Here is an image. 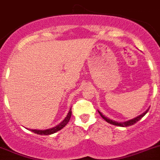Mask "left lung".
<instances>
[{
	"instance_id": "obj_1",
	"label": "left lung",
	"mask_w": 160,
	"mask_h": 160,
	"mask_svg": "<svg viewBox=\"0 0 160 160\" xmlns=\"http://www.w3.org/2000/svg\"><path fill=\"white\" fill-rule=\"evenodd\" d=\"M148 111L149 110H146L144 113H142V115H138V116H137V117L133 118V119H129V120H128V121H123V122H117V121H115V120H113V119H108L107 117H106L105 115H103L102 113H101L99 111H98V113L100 114L101 116L102 117V119H105L107 123H111V124H113V125L119 126V127H128V126L132 125V124H134V123H137L138 121H139V120H140V119H142V118L143 117V116H144V115L147 113V112H148Z\"/></svg>"
}]
</instances>
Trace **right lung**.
Returning <instances> with one entry per match:
<instances>
[{"instance_id": "obj_1", "label": "right lung", "mask_w": 160, "mask_h": 160, "mask_svg": "<svg viewBox=\"0 0 160 160\" xmlns=\"http://www.w3.org/2000/svg\"><path fill=\"white\" fill-rule=\"evenodd\" d=\"M71 116H72V108L70 109L69 112H68V114L65 117V119H64L61 123H58L57 126L53 127V128H48V129H45V130H43V129H30V130H32V132H35V133H37V134H40V135H50V134L55 133V132H57L58 131L61 130L62 128H64V127L68 124L70 119H71Z\"/></svg>"}]
</instances>
